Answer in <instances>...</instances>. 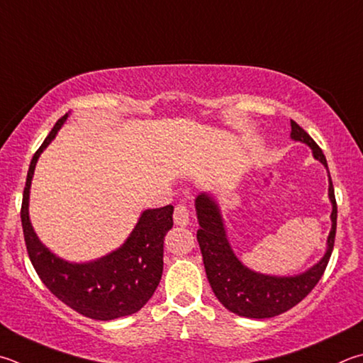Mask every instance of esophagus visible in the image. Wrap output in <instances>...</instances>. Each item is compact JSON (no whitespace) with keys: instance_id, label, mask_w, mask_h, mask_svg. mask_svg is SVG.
<instances>
[{"instance_id":"1","label":"esophagus","mask_w":363,"mask_h":363,"mask_svg":"<svg viewBox=\"0 0 363 363\" xmlns=\"http://www.w3.org/2000/svg\"><path fill=\"white\" fill-rule=\"evenodd\" d=\"M173 219H174L176 225H179V227H186L187 225L189 220H190V211H189L187 204H184V203L177 204L176 209H174Z\"/></svg>"}]
</instances>
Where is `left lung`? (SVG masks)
<instances>
[{"label":"left lung","mask_w":363,"mask_h":363,"mask_svg":"<svg viewBox=\"0 0 363 363\" xmlns=\"http://www.w3.org/2000/svg\"><path fill=\"white\" fill-rule=\"evenodd\" d=\"M291 138L306 144L313 157L324 164L328 176V200L332 203V228L327 238V249L322 259L306 272L292 276H273L257 273L242 263L230 246L225 225H223L219 204L211 194L203 192L195 199L196 219L200 228L196 240L201 249L208 281L223 306L242 318L267 319L274 318L294 308L313 291L324 274L330 260L335 233H337V201H335L330 171L325 155L314 140L298 123L291 121Z\"/></svg>","instance_id":"1"}]
</instances>
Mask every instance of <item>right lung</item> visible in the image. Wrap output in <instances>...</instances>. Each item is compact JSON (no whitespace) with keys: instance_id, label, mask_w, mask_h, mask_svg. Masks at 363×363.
Returning a JSON list of instances; mask_svg holds the SVG:
<instances>
[{"instance_id":"right-lung-1","label":"right lung","mask_w":363,"mask_h":363,"mask_svg":"<svg viewBox=\"0 0 363 363\" xmlns=\"http://www.w3.org/2000/svg\"><path fill=\"white\" fill-rule=\"evenodd\" d=\"M69 113L54 125L43 146L33 155L22 201V227L26 250L44 286L65 305L85 318L111 320L130 315L154 295L163 273V240L173 227L174 208L143 211L121 247L90 262H68L38 238L30 220V187L39 155L57 136Z\"/></svg>"}]
</instances>
